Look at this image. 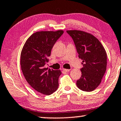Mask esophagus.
I'll return each instance as SVG.
<instances>
[{"label": "esophagus", "instance_id": "esophagus-1", "mask_svg": "<svg viewBox=\"0 0 121 121\" xmlns=\"http://www.w3.org/2000/svg\"><path fill=\"white\" fill-rule=\"evenodd\" d=\"M63 70L64 71H65V72H69L70 71V69H63Z\"/></svg>", "mask_w": 121, "mask_h": 121}]
</instances>
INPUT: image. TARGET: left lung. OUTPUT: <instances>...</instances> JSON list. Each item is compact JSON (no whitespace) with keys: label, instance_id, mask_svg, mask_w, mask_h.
Listing matches in <instances>:
<instances>
[{"label":"left lung","instance_id":"8db88e82","mask_svg":"<svg viewBox=\"0 0 121 121\" xmlns=\"http://www.w3.org/2000/svg\"><path fill=\"white\" fill-rule=\"evenodd\" d=\"M75 43L78 58L82 60V75L77 86L85 92H91L101 83L106 70L107 55L98 40L89 33L80 30H67Z\"/></svg>","mask_w":121,"mask_h":121}]
</instances>
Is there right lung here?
Listing matches in <instances>:
<instances>
[{
  "label": "right lung",
  "instance_id": "1",
  "mask_svg": "<svg viewBox=\"0 0 121 121\" xmlns=\"http://www.w3.org/2000/svg\"><path fill=\"white\" fill-rule=\"evenodd\" d=\"M63 30L38 31L26 41L21 54V66L23 75L30 86L45 95L53 93L58 88L60 70L44 68L51 50Z\"/></svg>",
  "mask_w": 121,
  "mask_h": 121
}]
</instances>
